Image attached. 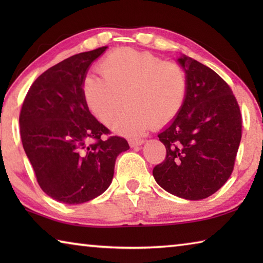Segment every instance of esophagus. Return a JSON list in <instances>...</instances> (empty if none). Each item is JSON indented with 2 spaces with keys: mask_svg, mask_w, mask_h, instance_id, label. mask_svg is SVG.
<instances>
[{
  "mask_svg": "<svg viewBox=\"0 0 263 263\" xmlns=\"http://www.w3.org/2000/svg\"><path fill=\"white\" fill-rule=\"evenodd\" d=\"M145 142L144 139H141V138H131V139H128V144H130L131 147H135V146H140Z\"/></svg>",
  "mask_w": 263,
  "mask_h": 263,
  "instance_id": "34e87169",
  "label": "esophagus"
}]
</instances>
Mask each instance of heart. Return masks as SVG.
Masks as SVG:
<instances>
[{"label": "heart", "instance_id": "b5f03b06", "mask_svg": "<svg viewBox=\"0 0 263 263\" xmlns=\"http://www.w3.org/2000/svg\"><path fill=\"white\" fill-rule=\"evenodd\" d=\"M97 70L101 78L88 75L83 80V101L97 119L109 125L124 97L128 108L112 123L122 135H138L152 124L166 125L184 104L188 80L176 62L149 52L119 48L105 55Z\"/></svg>", "mask_w": 263, "mask_h": 263}]
</instances>
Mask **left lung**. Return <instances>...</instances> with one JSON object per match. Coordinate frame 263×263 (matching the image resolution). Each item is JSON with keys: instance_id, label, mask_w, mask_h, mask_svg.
Returning a JSON list of instances; mask_svg holds the SVG:
<instances>
[{"instance_id": "left-lung-1", "label": "left lung", "mask_w": 263, "mask_h": 263, "mask_svg": "<svg viewBox=\"0 0 263 263\" xmlns=\"http://www.w3.org/2000/svg\"><path fill=\"white\" fill-rule=\"evenodd\" d=\"M179 62L188 90L180 114L158 135L167 153L153 176L169 194L197 201L215 194L232 174L242 119L232 89L215 70L185 55Z\"/></svg>"}]
</instances>
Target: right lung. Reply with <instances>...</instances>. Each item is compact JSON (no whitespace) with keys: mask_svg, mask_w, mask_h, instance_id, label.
Returning a JSON list of instances; mask_svg holds the SVG:
<instances>
[{"mask_svg":"<svg viewBox=\"0 0 263 263\" xmlns=\"http://www.w3.org/2000/svg\"><path fill=\"white\" fill-rule=\"evenodd\" d=\"M106 46L69 57L35 79L20 114L21 138L44 193L81 204L109 188L116 158L130 148L88 110L81 87ZM92 140L93 142L90 141Z\"/></svg>","mask_w":263,"mask_h":263,"instance_id":"add662e5","label":"right lung"}]
</instances>
